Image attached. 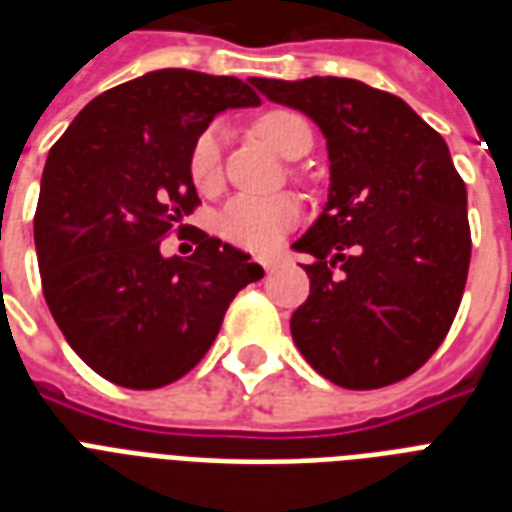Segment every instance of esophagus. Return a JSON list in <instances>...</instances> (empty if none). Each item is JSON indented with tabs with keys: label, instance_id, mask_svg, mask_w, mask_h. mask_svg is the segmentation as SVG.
I'll list each match as a JSON object with an SVG mask.
<instances>
[{
	"label": "esophagus",
	"instance_id": "esophagus-1",
	"mask_svg": "<svg viewBox=\"0 0 512 512\" xmlns=\"http://www.w3.org/2000/svg\"><path fill=\"white\" fill-rule=\"evenodd\" d=\"M260 263H263L265 271H273V268L279 265V260H276V257H265V260H260Z\"/></svg>",
	"mask_w": 512,
	"mask_h": 512
}]
</instances>
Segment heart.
<instances>
[{
    "label": "heart",
    "mask_w": 512,
    "mask_h": 512,
    "mask_svg": "<svg viewBox=\"0 0 512 512\" xmlns=\"http://www.w3.org/2000/svg\"><path fill=\"white\" fill-rule=\"evenodd\" d=\"M257 135L281 156L297 159L300 151H308L313 143L311 122L295 108H271L255 122ZM220 148H223V130L217 124H207L193 138L188 148V175L199 191H212L220 183ZM300 220L297 199L279 193V196H249L239 193L217 212L215 228L225 241L244 249H271Z\"/></svg>",
    "instance_id": "obj_1"
}]
</instances>
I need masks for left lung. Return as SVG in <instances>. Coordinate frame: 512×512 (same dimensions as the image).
<instances>
[{
	"mask_svg": "<svg viewBox=\"0 0 512 512\" xmlns=\"http://www.w3.org/2000/svg\"><path fill=\"white\" fill-rule=\"evenodd\" d=\"M249 82L311 116L329 146L327 209L295 241L313 257L295 345L340 388L406 380L449 335L468 281V191L449 146L398 95L358 79Z\"/></svg>",
	"mask_w": 512,
	"mask_h": 512,
	"instance_id": "obj_1",
	"label": "left lung"
}]
</instances>
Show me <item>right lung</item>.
<instances>
[{"label": "right lung", "mask_w": 512, "mask_h": 512, "mask_svg": "<svg viewBox=\"0 0 512 512\" xmlns=\"http://www.w3.org/2000/svg\"><path fill=\"white\" fill-rule=\"evenodd\" d=\"M255 103L236 76L162 68L90 100L50 148L34 215L42 292L76 356L108 382L180 380L233 297L263 279L247 252L204 231L191 257L159 252L201 204L188 175L193 138L225 108Z\"/></svg>", "instance_id": "1"}]
</instances>
